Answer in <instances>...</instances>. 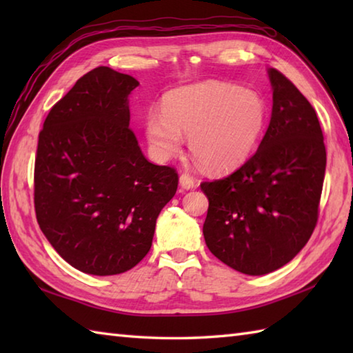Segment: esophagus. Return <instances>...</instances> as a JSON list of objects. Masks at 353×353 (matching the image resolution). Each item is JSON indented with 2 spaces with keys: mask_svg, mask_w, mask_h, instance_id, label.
Here are the masks:
<instances>
[{
  "mask_svg": "<svg viewBox=\"0 0 353 353\" xmlns=\"http://www.w3.org/2000/svg\"><path fill=\"white\" fill-rule=\"evenodd\" d=\"M179 183H181L183 190H192L197 186L196 181H194L190 174H186V172H183V174H181V177H179Z\"/></svg>",
  "mask_w": 353,
  "mask_h": 353,
  "instance_id": "esophagus-1",
  "label": "esophagus"
}]
</instances>
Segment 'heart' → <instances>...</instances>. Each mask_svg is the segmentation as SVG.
Instances as JSON below:
<instances>
[{"instance_id":"heart-1","label":"heart","mask_w":353,"mask_h":353,"mask_svg":"<svg viewBox=\"0 0 353 353\" xmlns=\"http://www.w3.org/2000/svg\"><path fill=\"white\" fill-rule=\"evenodd\" d=\"M267 103L259 92L208 80L172 89L162 110L145 115V137L153 154L167 161L188 137L201 170L224 174L241 167L258 148L267 125Z\"/></svg>"}]
</instances>
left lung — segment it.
Listing matches in <instances>:
<instances>
[{
  "instance_id": "left-lung-1",
  "label": "left lung",
  "mask_w": 353,
  "mask_h": 353,
  "mask_svg": "<svg viewBox=\"0 0 353 353\" xmlns=\"http://www.w3.org/2000/svg\"><path fill=\"white\" fill-rule=\"evenodd\" d=\"M267 72L273 109L256 153L230 176L200 185L209 200L208 249L249 276L283 267L308 243L326 170L316 110L283 74Z\"/></svg>"
}]
</instances>
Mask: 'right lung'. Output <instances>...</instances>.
<instances>
[{"mask_svg": "<svg viewBox=\"0 0 353 353\" xmlns=\"http://www.w3.org/2000/svg\"><path fill=\"white\" fill-rule=\"evenodd\" d=\"M137 79L99 66L51 108L37 141L34 209L45 238L80 272L112 276L152 247L174 168L145 159L130 130Z\"/></svg>", "mask_w": 353, "mask_h": 353, "instance_id": "1", "label": "right lung"}]
</instances>
